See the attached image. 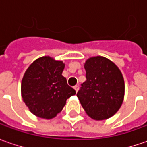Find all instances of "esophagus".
Listing matches in <instances>:
<instances>
[{"mask_svg":"<svg viewBox=\"0 0 147 147\" xmlns=\"http://www.w3.org/2000/svg\"><path fill=\"white\" fill-rule=\"evenodd\" d=\"M74 90L76 91V92L78 91V85H75V86L74 87Z\"/></svg>","mask_w":147,"mask_h":147,"instance_id":"obj_1","label":"esophagus"}]
</instances>
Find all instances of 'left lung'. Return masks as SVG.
Instances as JSON below:
<instances>
[{
  "mask_svg": "<svg viewBox=\"0 0 147 147\" xmlns=\"http://www.w3.org/2000/svg\"><path fill=\"white\" fill-rule=\"evenodd\" d=\"M87 80L77 96L89 117L105 120L115 115L121 107L125 84L121 71L104 56L88 58L84 63Z\"/></svg>",
  "mask_w": 147,
  "mask_h": 147,
  "instance_id": "left-lung-1",
  "label": "left lung"
}]
</instances>
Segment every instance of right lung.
Returning a JSON list of instances; mask_svg holds the SVG:
<instances>
[{
	"label": "right lung",
	"instance_id": "add662e5",
	"mask_svg": "<svg viewBox=\"0 0 147 147\" xmlns=\"http://www.w3.org/2000/svg\"><path fill=\"white\" fill-rule=\"evenodd\" d=\"M62 60L42 56L34 60L21 82V96L30 112L37 117L51 119L63 110L67 99L76 94L62 75Z\"/></svg>",
	"mask_w": 147,
	"mask_h": 147
}]
</instances>
